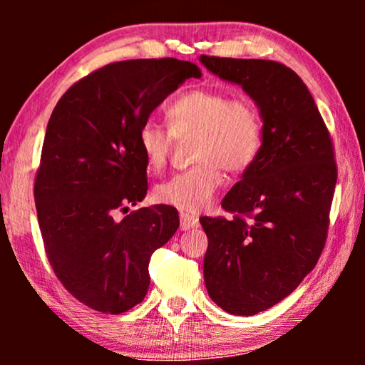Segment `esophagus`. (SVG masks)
I'll use <instances>...</instances> for the list:
<instances>
[{
  "mask_svg": "<svg viewBox=\"0 0 365 365\" xmlns=\"http://www.w3.org/2000/svg\"><path fill=\"white\" fill-rule=\"evenodd\" d=\"M199 219L197 216H192V214L181 212L179 214V226H181V231H189V229L197 227Z\"/></svg>",
  "mask_w": 365,
  "mask_h": 365,
  "instance_id": "obj_1",
  "label": "esophagus"
}]
</instances>
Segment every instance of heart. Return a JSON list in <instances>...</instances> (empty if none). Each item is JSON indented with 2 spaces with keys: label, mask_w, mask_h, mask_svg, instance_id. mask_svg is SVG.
I'll return each instance as SVG.
<instances>
[{
  "label": "heart",
  "mask_w": 365,
  "mask_h": 365,
  "mask_svg": "<svg viewBox=\"0 0 365 365\" xmlns=\"http://www.w3.org/2000/svg\"><path fill=\"white\" fill-rule=\"evenodd\" d=\"M169 131L156 123H144L139 148L148 168L161 169L168 161L173 136L196 134V166L174 174L156 187L158 201L181 211L199 212L212 202L222 186V168L242 173L257 158L262 144V124L249 99H232L216 89H192L168 108Z\"/></svg>",
  "instance_id": "obj_1"
}]
</instances>
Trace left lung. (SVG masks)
Segmentation results:
<instances>
[{"label": "left lung", "instance_id": "left-lung-1", "mask_svg": "<svg viewBox=\"0 0 365 365\" xmlns=\"http://www.w3.org/2000/svg\"><path fill=\"white\" fill-rule=\"evenodd\" d=\"M222 81L239 84L262 121V144L222 199L234 212L201 217L209 239L204 282L232 316H254L296 291L327 237L337 181L331 136L302 79L276 61L201 56Z\"/></svg>", "mask_w": 365, "mask_h": 365}]
</instances>
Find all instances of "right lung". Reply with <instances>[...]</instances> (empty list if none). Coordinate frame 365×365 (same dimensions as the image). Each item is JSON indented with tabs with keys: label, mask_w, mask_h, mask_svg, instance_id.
<instances>
[{
	"label": "right lung",
	"mask_w": 365,
	"mask_h": 365,
	"mask_svg": "<svg viewBox=\"0 0 365 365\" xmlns=\"http://www.w3.org/2000/svg\"><path fill=\"white\" fill-rule=\"evenodd\" d=\"M196 64L164 59L111 63L73 84L49 118L34 182L48 259L88 307L121 314L146 296L149 259L179 227L176 207L156 204L114 221L146 197L139 131Z\"/></svg>",
	"instance_id": "1"
}]
</instances>
